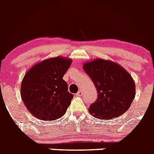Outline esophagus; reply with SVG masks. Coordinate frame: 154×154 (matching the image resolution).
<instances>
[{
	"mask_svg": "<svg viewBox=\"0 0 154 154\" xmlns=\"http://www.w3.org/2000/svg\"><path fill=\"white\" fill-rule=\"evenodd\" d=\"M82 93H83V92H82V90L81 89V90H79L78 92H77V96H82Z\"/></svg>",
	"mask_w": 154,
	"mask_h": 154,
	"instance_id": "obj_1",
	"label": "esophagus"
}]
</instances>
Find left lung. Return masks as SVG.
<instances>
[{
  "label": "left lung",
  "mask_w": 154,
  "mask_h": 154,
  "mask_svg": "<svg viewBox=\"0 0 154 154\" xmlns=\"http://www.w3.org/2000/svg\"><path fill=\"white\" fill-rule=\"evenodd\" d=\"M83 69L98 92L89 113L98 119H112L129 109L135 98L136 85L127 71L119 64L101 58L85 63Z\"/></svg>",
  "instance_id": "1"
}]
</instances>
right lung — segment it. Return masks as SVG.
Masks as SVG:
<instances>
[{
	"label": "right lung",
	"mask_w": 154,
	"mask_h": 154,
	"mask_svg": "<svg viewBox=\"0 0 154 154\" xmlns=\"http://www.w3.org/2000/svg\"><path fill=\"white\" fill-rule=\"evenodd\" d=\"M72 60L55 57L37 63L24 75L21 96L27 109L42 120H55L65 113L72 94L63 79Z\"/></svg>",
	"instance_id": "1"
}]
</instances>
